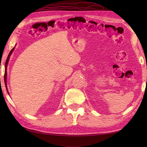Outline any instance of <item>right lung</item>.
Returning <instances> with one entry per match:
<instances>
[{
  "instance_id": "add662e5",
  "label": "right lung",
  "mask_w": 147,
  "mask_h": 147,
  "mask_svg": "<svg viewBox=\"0 0 147 147\" xmlns=\"http://www.w3.org/2000/svg\"><path fill=\"white\" fill-rule=\"evenodd\" d=\"M14 48H15V47H14L12 49L11 51V52H9V55H8V57H7V59H6V61H5V73H4V82H5V88H6V90H7V83H6V79H7V64H8V61H9V57H10V55H11V54H12V52H13V51H14ZM7 93H8V91H7Z\"/></svg>"
}]
</instances>
